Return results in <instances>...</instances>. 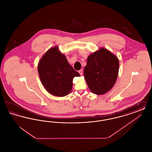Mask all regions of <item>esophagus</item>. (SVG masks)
Wrapping results in <instances>:
<instances>
[{
	"instance_id": "esophagus-1",
	"label": "esophagus",
	"mask_w": 152,
	"mask_h": 152,
	"mask_svg": "<svg viewBox=\"0 0 152 152\" xmlns=\"http://www.w3.org/2000/svg\"><path fill=\"white\" fill-rule=\"evenodd\" d=\"M83 69H80L79 71V73H80V75H83Z\"/></svg>"
}]
</instances>
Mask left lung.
<instances>
[{"label":"left lung","mask_w":152,"mask_h":152,"mask_svg":"<svg viewBox=\"0 0 152 152\" xmlns=\"http://www.w3.org/2000/svg\"><path fill=\"white\" fill-rule=\"evenodd\" d=\"M118 70L117 57L107 49L101 48L88 56L84 76L92 92L104 94L114 86Z\"/></svg>","instance_id":"1"}]
</instances>
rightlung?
I'll return each mask as SVG.
<instances>
[{"label":"right lung","mask_w":152,"mask_h":152,"mask_svg":"<svg viewBox=\"0 0 152 152\" xmlns=\"http://www.w3.org/2000/svg\"><path fill=\"white\" fill-rule=\"evenodd\" d=\"M40 79L46 91L55 96L64 97L72 91L73 79L80 76L58 46L47 51L37 66Z\"/></svg>","instance_id":"obj_1"}]
</instances>
